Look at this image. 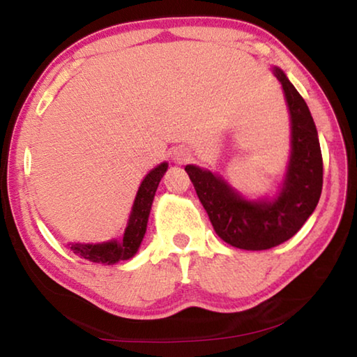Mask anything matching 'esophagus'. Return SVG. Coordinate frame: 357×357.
Returning a JSON list of instances; mask_svg holds the SVG:
<instances>
[{"instance_id":"esophagus-1","label":"esophagus","mask_w":357,"mask_h":357,"mask_svg":"<svg viewBox=\"0 0 357 357\" xmlns=\"http://www.w3.org/2000/svg\"><path fill=\"white\" fill-rule=\"evenodd\" d=\"M173 159L176 160L178 164H184V162L190 159V153L187 149H176L173 153Z\"/></svg>"}]
</instances>
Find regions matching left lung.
Instances as JSON below:
<instances>
[{
  "mask_svg": "<svg viewBox=\"0 0 357 357\" xmlns=\"http://www.w3.org/2000/svg\"><path fill=\"white\" fill-rule=\"evenodd\" d=\"M291 114V157L280 195L273 202H247L220 176L187 165L197 195L215 233L244 250H266L293 238L315 211L323 189V157L309 107L287 75L274 68Z\"/></svg>",
  "mask_w": 357,
  "mask_h": 357,
  "instance_id": "obj_1",
  "label": "left lung"
}]
</instances>
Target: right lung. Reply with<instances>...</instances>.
Returning <instances> with one entry per match:
<instances>
[{
    "label": "right lung",
    "instance_id": "1",
    "mask_svg": "<svg viewBox=\"0 0 357 357\" xmlns=\"http://www.w3.org/2000/svg\"><path fill=\"white\" fill-rule=\"evenodd\" d=\"M167 168V164H160L154 170H151L146 174V178L143 179L137 193L134 209H132L129 225L126 228L124 238L121 243L110 241V243L104 244H72L70 249L74 250V253H77L80 258L88 259V261L99 264H114L119 259H129L134 257L142 244L144 233H146L151 204H153L157 185H159Z\"/></svg>",
    "mask_w": 357,
    "mask_h": 357
}]
</instances>
